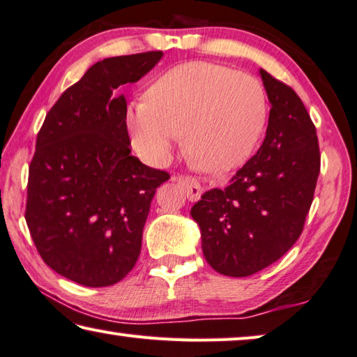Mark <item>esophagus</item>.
Masks as SVG:
<instances>
[{"instance_id":"esophagus-1","label":"esophagus","mask_w":357,"mask_h":357,"mask_svg":"<svg viewBox=\"0 0 357 357\" xmlns=\"http://www.w3.org/2000/svg\"><path fill=\"white\" fill-rule=\"evenodd\" d=\"M174 182H178L185 188L186 197L190 201H197L201 196V185L197 183V180L188 177V175H174Z\"/></svg>"}]
</instances>
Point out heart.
Masks as SVG:
<instances>
[{"instance_id":"1","label":"heart","mask_w":357,"mask_h":357,"mask_svg":"<svg viewBox=\"0 0 357 357\" xmlns=\"http://www.w3.org/2000/svg\"><path fill=\"white\" fill-rule=\"evenodd\" d=\"M267 120V95L255 75L206 61L178 64L132 102L126 128L134 149L150 165H165L183 131L195 165L227 172L253 153Z\"/></svg>"}]
</instances>
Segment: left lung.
<instances>
[{"label": "left lung", "mask_w": 357, "mask_h": 357, "mask_svg": "<svg viewBox=\"0 0 357 357\" xmlns=\"http://www.w3.org/2000/svg\"><path fill=\"white\" fill-rule=\"evenodd\" d=\"M271 114L266 139L225 190L204 192L191 208L212 268L248 277L273 264L301 237L317 188V128L289 85L259 69Z\"/></svg>", "instance_id": "obj_1"}]
</instances>
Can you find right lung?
Instances as JSON below:
<instances>
[{"instance_id": "obj_1", "label": "right lung", "mask_w": 357, "mask_h": 357, "mask_svg": "<svg viewBox=\"0 0 357 357\" xmlns=\"http://www.w3.org/2000/svg\"><path fill=\"white\" fill-rule=\"evenodd\" d=\"M161 56L155 50L95 63L38 132L25 220L45 264L79 284L110 286L132 271L151 199L171 177L131 155L126 99L115 93Z\"/></svg>"}]
</instances>
